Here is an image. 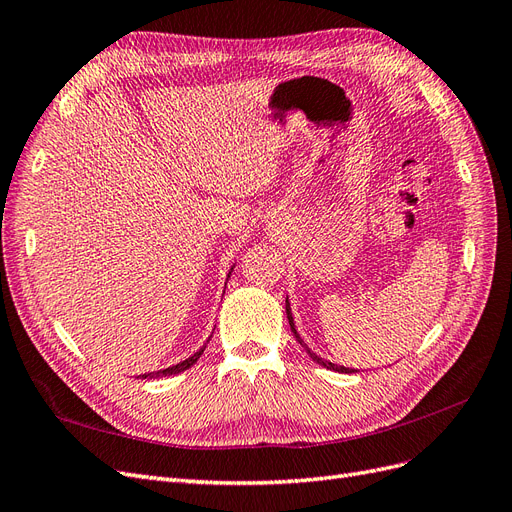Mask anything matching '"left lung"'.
Instances as JSON below:
<instances>
[{
  "label": "left lung",
  "instance_id": "obj_1",
  "mask_svg": "<svg viewBox=\"0 0 512 512\" xmlns=\"http://www.w3.org/2000/svg\"><path fill=\"white\" fill-rule=\"evenodd\" d=\"M286 316H288V322H290V331L294 333V337H297V342L309 352V356H312V359L316 361V363H320V365H324L327 369H333V371H342V374H352V371H356V369H348V367H342V365H335V363H329V361H324V359H320L318 354H314L312 350H309L305 344H303V339L299 337V333H297V329H294V320H292V314H290V307H288V301H286Z\"/></svg>",
  "mask_w": 512,
  "mask_h": 512
}]
</instances>
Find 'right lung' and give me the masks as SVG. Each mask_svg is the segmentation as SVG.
<instances>
[{
	"instance_id": "right-lung-1",
	"label": "right lung",
	"mask_w": 512,
	"mask_h": 512,
	"mask_svg": "<svg viewBox=\"0 0 512 512\" xmlns=\"http://www.w3.org/2000/svg\"><path fill=\"white\" fill-rule=\"evenodd\" d=\"M230 275V273H228ZM205 352V346L200 348L196 354H192L190 359H185V361H181V363H177V365H173V367H168V369H162V371H151V374H143V378H160V376H173V374H181L183 369H190L198 359H200V354Z\"/></svg>"
}]
</instances>
